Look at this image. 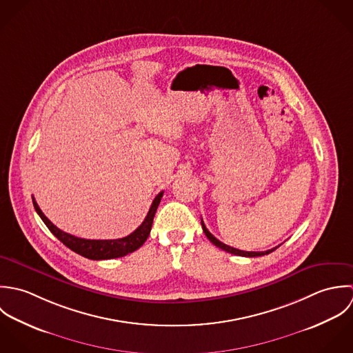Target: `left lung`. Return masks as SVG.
I'll list each match as a JSON object with an SVG mask.
<instances>
[{"label":"left lung","mask_w":353,"mask_h":353,"mask_svg":"<svg viewBox=\"0 0 353 353\" xmlns=\"http://www.w3.org/2000/svg\"><path fill=\"white\" fill-rule=\"evenodd\" d=\"M202 228H203V232H205V234L208 236V239L212 241L214 245H216L218 248H221V250H223V251H226V252H229V254H233V255H239V256H248V258H254V256H262V255H268V254H270V252H273L276 248H279V247H276V248H272V250H268V251H258V252H255V251H241V250H237V248H233V247H229V245H226V244H223V243H221L218 239H215L214 236H212V233L208 230V228L205 226V222L202 221Z\"/></svg>","instance_id":"1"}]
</instances>
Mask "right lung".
Wrapping results in <instances>:
<instances>
[{
  "instance_id": "add662e5",
  "label": "right lung",
  "mask_w": 353,
  "mask_h": 353,
  "mask_svg": "<svg viewBox=\"0 0 353 353\" xmlns=\"http://www.w3.org/2000/svg\"><path fill=\"white\" fill-rule=\"evenodd\" d=\"M162 195H163V191L155 196L144 221L141 222V226L135 232H132L131 234H128L123 239H116V240H87V239L76 237L67 232H63L54 223H52L50 219L42 212L34 198H32V203H34V208L38 212V215L45 222V225L63 244H65L73 252H76L84 258H88L92 261H101V259L121 258V256H125V255L137 251L138 248H141L150 234V230L152 226V219H154V215L158 209Z\"/></svg>"
}]
</instances>
